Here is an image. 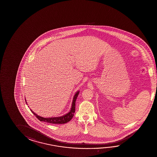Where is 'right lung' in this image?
<instances>
[{
    "label": "right lung",
    "instance_id": "1",
    "mask_svg": "<svg viewBox=\"0 0 157 157\" xmlns=\"http://www.w3.org/2000/svg\"><path fill=\"white\" fill-rule=\"evenodd\" d=\"M79 93H80L79 91H76V93H75V94L73 96V101H72L71 109L70 111L68 112V113L65 114V115H63L62 117H40V116L38 115L34 112H33L32 109H30L32 112V113L36 117H37V119L38 120H40V121H44V122H46V123H51V124H65V123H67V122H68V121H71L72 119V117H73L74 113L75 112V103H76V101L77 98V97ZM25 101L26 103L27 104L26 99Z\"/></svg>",
    "mask_w": 157,
    "mask_h": 157
}]
</instances>
